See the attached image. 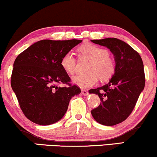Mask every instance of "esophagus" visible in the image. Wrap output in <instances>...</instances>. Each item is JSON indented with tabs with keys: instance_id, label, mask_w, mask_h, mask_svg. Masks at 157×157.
Returning <instances> with one entry per match:
<instances>
[{
	"instance_id": "1",
	"label": "esophagus",
	"mask_w": 157,
	"mask_h": 157,
	"mask_svg": "<svg viewBox=\"0 0 157 157\" xmlns=\"http://www.w3.org/2000/svg\"><path fill=\"white\" fill-rule=\"evenodd\" d=\"M81 94H82V95H84V96H87V95H88V90H86L82 89V90H81Z\"/></svg>"
}]
</instances>
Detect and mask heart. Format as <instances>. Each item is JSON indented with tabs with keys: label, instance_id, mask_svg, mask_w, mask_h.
<instances>
[{
	"label": "heart",
	"instance_id": "1",
	"mask_svg": "<svg viewBox=\"0 0 157 157\" xmlns=\"http://www.w3.org/2000/svg\"><path fill=\"white\" fill-rule=\"evenodd\" d=\"M78 51L84 56L90 59L88 64V72L79 74L72 77V82L80 88H86L94 86L98 79L106 81L111 78L116 71L115 60L109 56L108 51L97 45L90 44H82ZM60 65L64 71L72 75L76 71V59L71 52L63 55L60 60Z\"/></svg>",
	"mask_w": 157,
	"mask_h": 157
}]
</instances>
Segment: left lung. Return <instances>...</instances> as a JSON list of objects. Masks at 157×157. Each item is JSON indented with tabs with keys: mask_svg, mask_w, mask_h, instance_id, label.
Instances as JSON below:
<instances>
[{
	"mask_svg": "<svg viewBox=\"0 0 157 157\" xmlns=\"http://www.w3.org/2000/svg\"><path fill=\"white\" fill-rule=\"evenodd\" d=\"M92 42L106 47L114 56L116 71L105 86L90 89L99 96V106L91 110L92 116L105 126L120 124L132 112L145 87L144 67L138 52L116 38L94 39Z\"/></svg>",
	"mask_w": 157,
	"mask_h": 157,
	"instance_id": "8db88e82",
	"label": "left lung"
}]
</instances>
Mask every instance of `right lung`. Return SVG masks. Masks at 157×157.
<instances>
[{
  "label": "right lung",
  "mask_w": 157,
  "mask_h": 157,
  "mask_svg": "<svg viewBox=\"0 0 157 157\" xmlns=\"http://www.w3.org/2000/svg\"><path fill=\"white\" fill-rule=\"evenodd\" d=\"M82 40L44 39L34 43L17 57L11 86L25 117L39 125L58 122L67 112L71 97L80 94L60 65L64 54ZM67 86H58V84Z\"/></svg>",
  "instance_id": "right-lung-1"
}]
</instances>
